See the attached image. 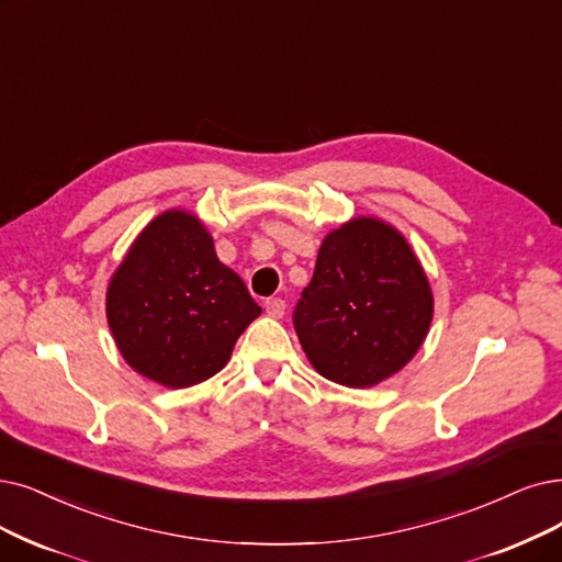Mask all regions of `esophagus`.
<instances>
[{"mask_svg": "<svg viewBox=\"0 0 562 562\" xmlns=\"http://www.w3.org/2000/svg\"><path fill=\"white\" fill-rule=\"evenodd\" d=\"M265 311H267V316L281 318L283 313H285V302H283L281 297H269V300L265 302Z\"/></svg>", "mask_w": 562, "mask_h": 562, "instance_id": "esophagus-1", "label": "esophagus"}]
</instances>
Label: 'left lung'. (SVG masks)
Here are the masks:
<instances>
[{
  "label": "left lung",
  "instance_id": "obj_1",
  "mask_svg": "<svg viewBox=\"0 0 562 562\" xmlns=\"http://www.w3.org/2000/svg\"><path fill=\"white\" fill-rule=\"evenodd\" d=\"M434 318V297L408 241L359 216L325 237L293 311L300 344L321 375L371 387L406 367Z\"/></svg>",
  "mask_w": 562,
  "mask_h": 562
}]
</instances>
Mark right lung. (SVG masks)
Listing matches in <instances>:
<instances>
[{
  "label": "right lung",
  "instance_id": "1",
  "mask_svg": "<svg viewBox=\"0 0 562 562\" xmlns=\"http://www.w3.org/2000/svg\"><path fill=\"white\" fill-rule=\"evenodd\" d=\"M108 325L126 362L179 390L226 367L260 306L193 214L156 216L108 285Z\"/></svg>",
  "mask_w": 562,
  "mask_h": 562
}]
</instances>
